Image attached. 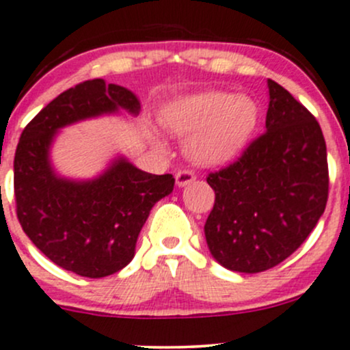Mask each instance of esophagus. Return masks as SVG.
Here are the masks:
<instances>
[{"instance_id": "esophagus-1", "label": "esophagus", "mask_w": 350, "mask_h": 350, "mask_svg": "<svg viewBox=\"0 0 350 350\" xmlns=\"http://www.w3.org/2000/svg\"><path fill=\"white\" fill-rule=\"evenodd\" d=\"M194 179H196V176H194V172L189 171V169H181V171L176 172V185L179 187L187 186L189 183H193Z\"/></svg>"}]
</instances>
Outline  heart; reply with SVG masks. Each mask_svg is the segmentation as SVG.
Masks as SVG:
<instances>
[{"label": "heart", "mask_w": 350, "mask_h": 350, "mask_svg": "<svg viewBox=\"0 0 350 350\" xmlns=\"http://www.w3.org/2000/svg\"><path fill=\"white\" fill-rule=\"evenodd\" d=\"M260 109L248 95L204 92L176 105L169 126L179 135H193L187 144L200 164H221L237 156L255 132Z\"/></svg>", "instance_id": "1"}]
</instances>
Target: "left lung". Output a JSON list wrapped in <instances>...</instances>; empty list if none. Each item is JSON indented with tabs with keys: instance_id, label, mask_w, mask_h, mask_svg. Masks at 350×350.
<instances>
[{
	"instance_id": "left-lung-1",
	"label": "left lung",
	"mask_w": 350,
	"mask_h": 350,
	"mask_svg": "<svg viewBox=\"0 0 350 350\" xmlns=\"http://www.w3.org/2000/svg\"><path fill=\"white\" fill-rule=\"evenodd\" d=\"M267 131L226 167L209 172L215 206L204 224L224 268L258 273L307 240L325 211L329 165L322 129L304 105L268 80Z\"/></svg>"
}]
</instances>
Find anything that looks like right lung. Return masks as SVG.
<instances>
[{"label":"right lung","instance_id":"obj_1","mask_svg":"<svg viewBox=\"0 0 350 350\" xmlns=\"http://www.w3.org/2000/svg\"><path fill=\"white\" fill-rule=\"evenodd\" d=\"M119 109L137 116L141 105L127 88L85 80L29 120L14 152L18 221L46 258L80 277L102 278L122 270L134 258L152 206L174 187L172 174H149L126 159H117L94 181L55 174L49 149L58 129Z\"/></svg>","mask_w":350,"mask_h":350}]
</instances>
